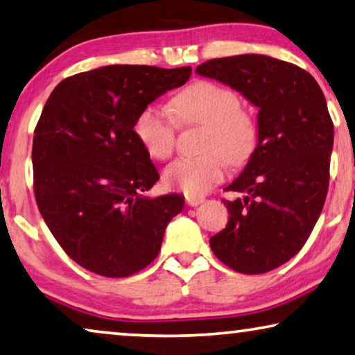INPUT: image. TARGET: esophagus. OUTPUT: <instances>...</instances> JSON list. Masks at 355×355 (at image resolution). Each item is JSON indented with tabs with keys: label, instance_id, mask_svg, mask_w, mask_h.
Segmentation results:
<instances>
[{
	"label": "esophagus",
	"instance_id": "34e87169",
	"mask_svg": "<svg viewBox=\"0 0 355 355\" xmlns=\"http://www.w3.org/2000/svg\"><path fill=\"white\" fill-rule=\"evenodd\" d=\"M202 202H205V199L200 198V196H187V204L191 205V207H198Z\"/></svg>",
	"mask_w": 355,
	"mask_h": 355
}]
</instances>
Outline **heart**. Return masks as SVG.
<instances>
[{"label": "heart", "mask_w": 355, "mask_h": 355, "mask_svg": "<svg viewBox=\"0 0 355 355\" xmlns=\"http://www.w3.org/2000/svg\"><path fill=\"white\" fill-rule=\"evenodd\" d=\"M171 110L182 124L205 125L199 157H183L164 171L166 187L187 196H202L225 177L226 161L241 166L257 146L253 116L239 107L231 89L210 81L188 86L172 98ZM135 134L155 159H167L175 148L177 125L166 110L148 107L135 121Z\"/></svg>", "instance_id": "heart-1"}]
</instances>
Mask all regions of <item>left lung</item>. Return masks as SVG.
<instances>
[{
  "instance_id": "obj_1",
  "label": "left lung",
  "mask_w": 355,
  "mask_h": 355,
  "mask_svg": "<svg viewBox=\"0 0 355 355\" xmlns=\"http://www.w3.org/2000/svg\"><path fill=\"white\" fill-rule=\"evenodd\" d=\"M258 108V144L223 200L228 225L210 237L215 257L242 274L287 263L306 244L324 207L330 178L333 123L315 79L293 63L242 54L196 68Z\"/></svg>"
}]
</instances>
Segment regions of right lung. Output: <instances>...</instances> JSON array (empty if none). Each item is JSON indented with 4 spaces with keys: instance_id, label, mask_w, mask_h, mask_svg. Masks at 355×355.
<instances>
[{
    "instance_id": "right-lung-1",
    "label": "right lung",
    "mask_w": 355,
    "mask_h": 355,
    "mask_svg": "<svg viewBox=\"0 0 355 355\" xmlns=\"http://www.w3.org/2000/svg\"><path fill=\"white\" fill-rule=\"evenodd\" d=\"M191 67L108 65L63 79L35 129L33 188L47 228L87 271L127 277L161 250L184 198H148L155 164L137 137L139 114L183 86Z\"/></svg>"
}]
</instances>
